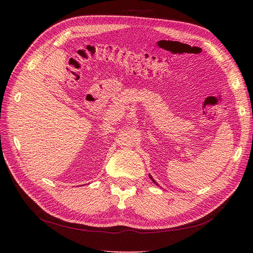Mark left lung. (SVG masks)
Masks as SVG:
<instances>
[{"instance_id":"left-lung-1","label":"left lung","mask_w":253,"mask_h":253,"mask_svg":"<svg viewBox=\"0 0 253 253\" xmlns=\"http://www.w3.org/2000/svg\"><path fill=\"white\" fill-rule=\"evenodd\" d=\"M150 178H151V180H152V181H153V182H154V183H155V185H157V186H159V185H158V183H157V182H156V181H155V180H154V179H153V177H152V176H151V175H150Z\"/></svg>"}]
</instances>
